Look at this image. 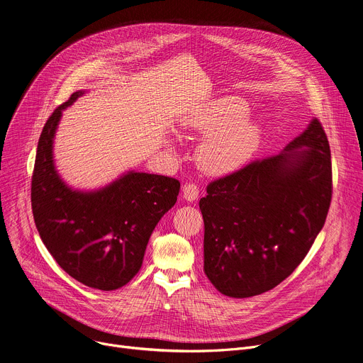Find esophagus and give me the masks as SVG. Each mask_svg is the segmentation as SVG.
<instances>
[{"label":"esophagus","mask_w":363,"mask_h":363,"mask_svg":"<svg viewBox=\"0 0 363 363\" xmlns=\"http://www.w3.org/2000/svg\"><path fill=\"white\" fill-rule=\"evenodd\" d=\"M182 192H184V194H182L184 199L191 203V201H195L196 199H199L200 188H199V185H196V184L191 182V184H185V185H184Z\"/></svg>","instance_id":"34e87169"}]
</instances>
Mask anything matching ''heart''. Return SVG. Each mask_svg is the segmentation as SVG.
<instances>
[{"instance_id":"b5f03b06","label":"heart","mask_w":363,"mask_h":363,"mask_svg":"<svg viewBox=\"0 0 363 363\" xmlns=\"http://www.w3.org/2000/svg\"><path fill=\"white\" fill-rule=\"evenodd\" d=\"M247 104L238 96H225L196 111L184 121V127L206 135L199 149L200 167L211 175L238 171L256 153L260 128L246 120Z\"/></svg>"}]
</instances>
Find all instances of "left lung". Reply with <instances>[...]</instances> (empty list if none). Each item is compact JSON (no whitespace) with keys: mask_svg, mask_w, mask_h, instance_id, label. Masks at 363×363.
Masks as SVG:
<instances>
[{"mask_svg":"<svg viewBox=\"0 0 363 363\" xmlns=\"http://www.w3.org/2000/svg\"><path fill=\"white\" fill-rule=\"evenodd\" d=\"M332 192L330 146L317 118L279 155L210 182L200 200L207 278L233 298L275 288L313 246Z\"/></svg>","mask_w":363,"mask_h":363,"instance_id":"1","label":"left lung"}]
</instances>
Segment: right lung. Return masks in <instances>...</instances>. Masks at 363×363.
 <instances>
[{"label":"right lung","mask_w":363,"mask_h":363,"mask_svg":"<svg viewBox=\"0 0 363 363\" xmlns=\"http://www.w3.org/2000/svg\"><path fill=\"white\" fill-rule=\"evenodd\" d=\"M77 91L48 118L31 177V210L42 242L57 265L81 284L113 291L142 268L150 235L177 203L175 178L130 171L95 191L72 189L59 177L53 139L62 111Z\"/></svg>","instance_id":"right-lung-1"}]
</instances>
